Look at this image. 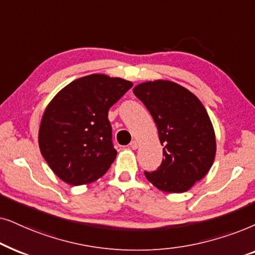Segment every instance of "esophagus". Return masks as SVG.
Segmentation results:
<instances>
[{
    "label": "esophagus",
    "mask_w": 255,
    "mask_h": 255,
    "mask_svg": "<svg viewBox=\"0 0 255 255\" xmlns=\"http://www.w3.org/2000/svg\"><path fill=\"white\" fill-rule=\"evenodd\" d=\"M137 147H138V144H137L136 141H131L130 142V144H129V148L130 149H133V150H135V149H137Z\"/></svg>",
    "instance_id": "esophagus-1"
}]
</instances>
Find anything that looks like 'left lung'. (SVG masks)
<instances>
[{
    "instance_id": "8db88e82",
    "label": "left lung",
    "mask_w": 255,
    "mask_h": 255,
    "mask_svg": "<svg viewBox=\"0 0 255 255\" xmlns=\"http://www.w3.org/2000/svg\"><path fill=\"white\" fill-rule=\"evenodd\" d=\"M133 92L151 114L164 147L162 164L156 171H144L145 177L161 191H188L208 174L216 157L208 112L195 94L174 81H145Z\"/></svg>"
}]
</instances>
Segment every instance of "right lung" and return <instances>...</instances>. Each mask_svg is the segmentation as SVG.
Instances as JSON below:
<instances>
[{"label":"right lung","mask_w":255,"mask_h":255,"mask_svg":"<svg viewBox=\"0 0 255 255\" xmlns=\"http://www.w3.org/2000/svg\"><path fill=\"white\" fill-rule=\"evenodd\" d=\"M131 81L90 74L66 85L47 105L40 121V152L67 184H90L106 174L117 157L108 111Z\"/></svg>","instance_id":"1"}]
</instances>
